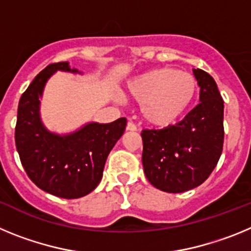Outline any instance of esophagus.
Instances as JSON below:
<instances>
[{"mask_svg":"<svg viewBox=\"0 0 251 251\" xmlns=\"http://www.w3.org/2000/svg\"><path fill=\"white\" fill-rule=\"evenodd\" d=\"M127 130L134 132V130H137V126L133 123V122H128V123H127Z\"/></svg>","mask_w":251,"mask_h":251,"instance_id":"34e87169","label":"esophagus"}]
</instances>
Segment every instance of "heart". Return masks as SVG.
Returning a JSON list of instances; mask_svg holds the SVG:
<instances>
[{"label":"heart","instance_id":"obj_1","mask_svg":"<svg viewBox=\"0 0 251 251\" xmlns=\"http://www.w3.org/2000/svg\"><path fill=\"white\" fill-rule=\"evenodd\" d=\"M197 92L196 77L176 68L148 70L127 84L128 95L141 103L142 118L157 128L176 124L191 108Z\"/></svg>","mask_w":251,"mask_h":251}]
</instances>
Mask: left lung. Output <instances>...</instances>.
<instances>
[{
	"mask_svg": "<svg viewBox=\"0 0 251 251\" xmlns=\"http://www.w3.org/2000/svg\"><path fill=\"white\" fill-rule=\"evenodd\" d=\"M200 101L185 118L163 129H145L142 163L156 188L179 194L200 186L223 152L224 100L214 77L194 69Z\"/></svg>",
	"mask_w": 251,
	"mask_h": 251,
	"instance_id": "left-lung-1",
	"label": "left lung"
}]
</instances>
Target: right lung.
Returning <instances> with one entry per match:
<instances>
[{
	"label": "right lung",
	"mask_w": 251,
	"mask_h": 251,
	"mask_svg": "<svg viewBox=\"0 0 251 251\" xmlns=\"http://www.w3.org/2000/svg\"><path fill=\"white\" fill-rule=\"evenodd\" d=\"M56 72L83 74L68 61L50 64L37 74L20 98L15 142L22 166L37 187L61 199H79L99 185L108 154L123 136L127 119L88 122L64 134L49 130L41 121L40 99Z\"/></svg>",
	"instance_id": "1"
}]
</instances>
